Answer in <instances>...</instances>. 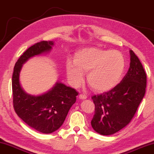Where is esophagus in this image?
I'll return each mask as SVG.
<instances>
[{
  "label": "esophagus",
  "mask_w": 154,
  "mask_h": 154,
  "mask_svg": "<svg viewBox=\"0 0 154 154\" xmlns=\"http://www.w3.org/2000/svg\"><path fill=\"white\" fill-rule=\"evenodd\" d=\"M79 98H80V99H86V98H87V96L85 95V94H80V95L79 96Z\"/></svg>",
  "instance_id": "34e87169"
}]
</instances>
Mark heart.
<instances>
[{
    "mask_svg": "<svg viewBox=\"0 0 154 154\" xmlns=\"http://www.w3.org/2000/svg\"><path fill=\"white\" fill-rule=\"evenodd\" d=\"M125 69V59L120 51L104 50L96 47L79 49L75 53L74 63L67 60V78L73 87L81 85L84 73L87 82L97 91L113 89L121 80Z\"/></svg>",
    "mask_w": 154,
    "mask_h": 154,
    "instance_id": "heart-1",
    "label": "heart"
}]
</instances>
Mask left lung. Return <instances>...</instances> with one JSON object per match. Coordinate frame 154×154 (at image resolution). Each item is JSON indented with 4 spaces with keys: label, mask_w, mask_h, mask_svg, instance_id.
Here are the masks:
<instances>
[{
    "label": "left lung",
    "mask_w": 154,
    "mask_h": 154,
    "mask_svg": "<svg viewBox=\"0 0 154 154\" xmlns=\"http://www.w3.org/2000/svg\"><path fill=\"white\" fill-rule=\"evenodd\" d=\"M130 53V68L120 83L109 91L91 97L95 112L91 124L101 135L113 134L128 125L146 92L144 67L132 50Z\"/></svg>",
    "instance_id": "1"
}]
</instances>
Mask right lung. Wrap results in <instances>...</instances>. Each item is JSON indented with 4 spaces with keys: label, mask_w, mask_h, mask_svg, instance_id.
Instances as JSON below:
<instances>
[{
    "label": "right lung",
    "mask_w": 154,
    "mask_h": 154,
    "mask_svg": "<svg viewBox=\"0 0 154 154\" xmlns=\"http://www.w3.org/2000/svg\"><path fill=\"white\" fill-rule=\"evenodd\" d=\"M54 42L42 41L29 47L20 57L14 67L12 78L13 107L15 112L29 126L44 134L60 128L69 110L75 103L78 92L57 82L52 89L38 96L26 93L20 83L22 65L32 57L48 53Z\"/></svg>",
    "instance_id": "obj_1"
}]
</instances>
